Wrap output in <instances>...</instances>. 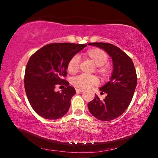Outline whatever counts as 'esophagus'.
Masks as SVG:
<instances>
[{"mask_svg": "<svg viewBox=\"0 0 158 158\" xmlns=\"http://www.w3.org/2000/svg\"><path fill=\"white\" fill-rule=\"evenodd\" d=\"M83 91H84V90H82V89H76V92L77 93H82Z\"/></svg>", "mask_w": 158, "mask_h": 158, "instance_id": "1", "label": "esophagus"}]
</instances>
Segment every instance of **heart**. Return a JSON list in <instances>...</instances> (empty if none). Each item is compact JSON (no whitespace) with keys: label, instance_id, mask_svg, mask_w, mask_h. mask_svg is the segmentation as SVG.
<instances>
[{"label":"heart","instance_id":"1","mask_svg":"<svg viewBox=\"0 0 158 158\" xmlns=\"http://www.w3.org/2000/svg\"><path fill=\"white\" fill-rule=\"evenodd\" d=\"M84 57L98 67L97 73L104 79L107 78L111 73L110 66L106 63L108 60V55L105 52L98 48L90 49L84 53ZM79 60L77 56L72 57L67 64V70L71 74L77 73L79 70ZM98 84V79L95 76L80 75L72 80V84L81 89H88Z\"/></svg>","mask_w":158,"mask_h":158}]
</instances>
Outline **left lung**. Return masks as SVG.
<instances>
[{"mask_svg": "<svg viewBox=\"0 0 158 158\" xmlns=\"http://www.w3.org/2000/svg\"><path fill=\"white\" fill-rule=\"evenodd\" d=\"M89 45L102 49L113 61V71L109 81L100 88L107 95L100 100L98 95L88 104L93 116L100 121H109L119 117L127 109L137 86V77L132 59L114 45L105 42H93Z\"/></svg>", "mask_w": 158, "mask_h": 158, "instance_id": "obj_1", "label": "left lung"}]
</instances>
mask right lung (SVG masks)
Masks as SVG:
<instances>
[{
  "mask_svg": "<svg viewBox=\"0 0 158 158\" xmlns=\"http://www.w3.org/2000/svg\"><path fill=\"white\" fill-rule=\"evenodd\" d=\"M86 46L67 42L52 43L31 56L26 68L24 87L29 103L40 116L56 120L68 111L76 90L63 77L67 75L69 60ZM58 84L66 87L61 92H56L54 89Z\"/></svg>",
  "mask_w": 158,
  "mask_h": 158,
  "instance_id": "add662e5",
  "label": "right lung"
}]
</instances>
